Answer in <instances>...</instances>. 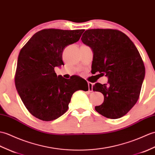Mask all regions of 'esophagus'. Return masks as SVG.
<instances>
[{"mask_svg": "<svg viewBox=\"0 0 155 155\" xmlns=\"http://www.w3.org/2000/svg\"><path fill=\"white\" fill-rule=\"evenodd\" d=\"M88 91L91 92H92L93 91V84L92 83V82H88Z\"/></svg>", "mask_w": 155, "mask_h": 155, "instance_id": "34e87169", "label": "esophagus"}]
</instances>
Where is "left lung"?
Instances as JSON below:
<instances>
[{"instance_id": "8db88e82", "label": "left lung", "mask_w": 155, "mask_h": 155, "mask_svg": "<svg viewBox=\"0 0 155 155\" xmlns=\"http://www.w3.org/2000/svg\"><path fill=\"white\" fill-rule=\"evenodd\" d=\"M81 40L92 49V69L108 77L107 84L93 86L104 97L96 111L107 118L123 117L137 102L145 74L137 49L124 33L112 29L86 30Z\"/></svg>"}]
</instances>
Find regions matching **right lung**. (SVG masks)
I'll list each match as a JSON object with an SVG mask.
<instances>
[{
	"label": "right lung",
	"instance_id": "1",
	"mask_svg": "<svg viewBox=\"0 0 155 155\" xmlns=\"http://www.w3.org/2000/svg\"><path fill=\"white\" fill-rule=\"evenodd\" d=\"M84 31L44 29L35 33L20 50L16 88L29 112L39 120L53 121L65 113L72 95L78 90L77 83L82 84V91L88 90L87 82L80 77L66 79L57 77L54 70L64 64V48L78 41Z\"/></svg>",
	"mask_w": 155,
	"mask_h": 155
}]
</instances>
